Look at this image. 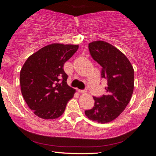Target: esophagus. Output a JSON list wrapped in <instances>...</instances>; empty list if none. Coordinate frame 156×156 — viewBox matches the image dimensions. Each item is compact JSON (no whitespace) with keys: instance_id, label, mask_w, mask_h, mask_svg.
<instances>
[{"instance_id":"obj_1","label":"esophagus","mask_w":156,"mask_h":156,"mask_svg":"<svg viewBox=\"0 0 156 156\" xmlns=\"http://www.w3.org/2000/svg\"><path fill=\"white\" fill-rule=\"evenodd\" d=\"M78 91L80 94H84V93H86V92H87L85 90H80V89H78Z\"/></svg>"}]
</instances>
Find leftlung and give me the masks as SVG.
<instances>
[{
	"label": "left lung",
	"instance_id": "left-lung-1",
	"mask_svg": "<svg viewBox=\"0 0 156 156\" xmlns=\"http://www.w3.org/2000/svg\"><path fill=\"white\" fill-rule=\"evenodd\" d=\"M89 50L93 59L101 66V77L107 80V94L94 96V107L84 113L93 121L109 122L119 116L130 101L134 70L125 55L107 42H92L89 44Z\"/></svg>",
	"mask_w": 156,
	"mask_h": 156
}]
</instances>
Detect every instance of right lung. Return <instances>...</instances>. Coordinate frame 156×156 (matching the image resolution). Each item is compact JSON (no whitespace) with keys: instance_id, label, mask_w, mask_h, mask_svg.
Segmentation results:
<instances>
[{"instance_id":"obj_1","label":"right lung","mask_w":156,"mask_h":156,"mask_svg":"<svg viewBox=\"0 0 156 156\" xmlns=\"http://www.w3.org/2000/svg\"><path fill=\"white\" fill-rule=\"evenodd\" d=\"M78 45L54 43L28 58L20 73L21 93L30 109L43 119H55L64 113L76 90L67 84L65 62Z\"/></svg>"}]
</instances>
